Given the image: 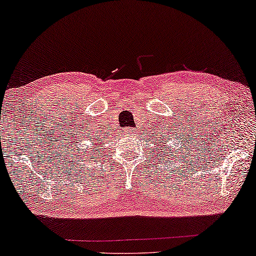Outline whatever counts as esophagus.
<instances>
[{"instance_id": "obj_1", "label": "esophagus", "mask_w": 256, "mask_h": 256, "mask_svg": "<svg viewBox=\"0 0 256 256\" xmlns=\"http://www.w3.org/2000/svg\"><path fill=\"white\" fill-rule=\"evenodd\" d=\"M123 132H124L126 134H133L134 133L133 128H124V129H123Z\"/></svg>"}]
</instances>
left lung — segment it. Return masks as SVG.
I'll return each mask as SVG.
<instances>
[{"label": "left lung", "instance_id": "8db88e82", "mask_svg": "<svg viewBox=\"0 0 256 256\" xmlns=\"http://www.w3.org/2000/svg\"><path fill=\"white\" fill-rule=\"evenodd\" d=\"M162 152H164V150H162Z\"/></svg>", "mask_w": 256, "mask_h": 256}]
</instances>
